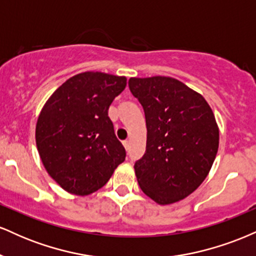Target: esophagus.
Returning <instances> with one entry per match:
<instances>
[{
	"instance_id": "34e87169",
	"label": "esophagus",
	"mask_w": 256,
	"mask_h": 256,
	"mask_svg": "<svg viewBox=\"0 0 256 256\" xmlns=\"http://www.w3.org/2000/svg\"><path fill=\"white\" fill-rule=\"evenodd\" d=\"M122 146H125L126 150H128V140H124V142H122Z\"/></svg>"
}]
</instances>
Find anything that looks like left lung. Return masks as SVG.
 <instances>
[{
    "instance_id": "left-lung-1",
    "label": "left lung",
    "mask_w": 256,
    "mask_h": 256,
    "mask_svg": "<svg viewBox=\"0 0 256 256\" xmlns=\"http://www.w3.org/2000/svg\"><path fill=\"white\" fill-rule=\"evenodd\" d=\"M128 86L146 116V152L134 164L140 188L158 204L180 201L202 184L218 152L212 108L172 77H132Z\"/></svg>"
}]
</instances>
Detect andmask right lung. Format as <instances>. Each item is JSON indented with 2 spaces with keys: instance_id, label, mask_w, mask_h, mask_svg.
Returning <instances> with one entry per match:
<instances>
[{
  "instance_id": "obj_1",
  "label": "right lung",
  "mask_w": 256,
  "mask_h": 256,
  "mask_svg": "<svg viewBox=\"0 0 256 256\" xmlns=\"http://www.w3.org/2000/svg\"><path fill=\"white\" fill-rule=\"evenodd\" d=\"M126 77L82 72L46 100L36 124V144L48 174L67 192H98L124 162L108 108L126 86Z\"/></svg>"
}]
</instances>
